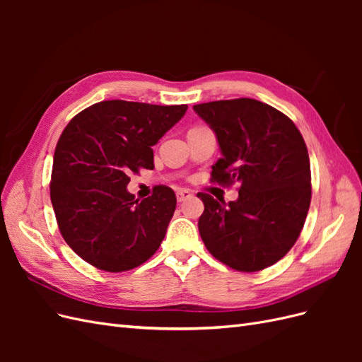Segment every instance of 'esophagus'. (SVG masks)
I'll list each match as a JSON object with an SVG mask.
<instances>
[{"label":"esophagus","instance_id":"34e87169","mask_svg":"<svg viewBox=\"0 0 362 362\" xmlns=\"http://www.w3.org/2000/svg\"><path fill=\"white\" fill-rule=\"evenodd\" d=\"M193 193L189 190V189H181V190H178L177 192V201L178 202H182V201H185L187 198H190Z\"/></svg>","mask_w":362,"mask_h":362}]
</instances>
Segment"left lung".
I'll return each mask as SVG.
<instances>
[{
	"label": "left lung",
	"instance_id": "left-lung-1",
	"mask_svg": "<svg viewBox=\"0 0 362 362\" xmlns=\"http://www.w3.org/2000/svg\"><path fill=\"white\" fill-rule=\"evenodd\" d=\"M217 137L211 181L238 182V199L204 202L199 234L210 254L238 272L275 264L298 240L311 202L305 140L293 120L250 98L193 105Z\"/></svg>",
	"mask_w": 362,
	"mask_h": 362
}]
</instances>
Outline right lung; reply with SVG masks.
Returning <instances> with one entry per match:
<instances>
[{
  "instance_id": "1",
  "label": "right lung",
  "mask_w": 362,
  "mask_h": 362,
  "mask_svg": "<svg viewBox=\"0 0 362 362\" xmlns=\"http://www.w3.org/2000/svg\"><path fill=\"white\" fill-rule=\"evenodd\" d=\"M187 112V105L96 103L76 115L57 141L51 202L64 242L105 272L144 264L160 247L177 196L160 187L146 199L127 190L128 175L154 169L152 146Z\"/></svg>"
}]
</instances>
